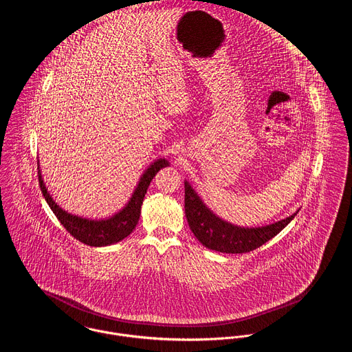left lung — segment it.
I'll return each instance as SVG.
<instances>
[{"label": "left lung", "mask_w": 352, "mask_h": 352, "mask_svg": "<svg viewBox=\"0 0 352 352\" xmlns=\"http://www.w3.org/2000/svg\"><path fill=\"white\" fill-rule=\"evenodd\" d=\"M298 212L265 226H239L213 213L189 182L185 181V214L190 229L204 246L221 253H248L260 248L277 236Z\"/></svg>", "instance_id": "left-lung-1"}]
</instances>
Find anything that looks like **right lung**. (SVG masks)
Instances as JSON below:
<instances>
[{
	"instance_id": "right-lung-1",
	"label": "right lung",
	"mask_w": 352,
	"mask_h": 352,
	"mask_svg": "<svg viewBox=\"0 0 352 352\" xmlns=\"http://www.w3.org/2000/svg\"><path fill=\"white\" fill-rule=\"evenodd\" d=\"M37 166L41 192L47 204L52 209L54 216L61 222V225L80 243H87L89 246H109L124 240L127 236L133 233L139 221L143 198L147 192L150 182L161 168L170 166V162L166 158H160L151 163L138 181L135 190L130 197L129 202L118 213L107 218H87L64 210L61 206L57 205V202L47 189L41 175L38 161Z\"/></svg>"
}]
</instances>
